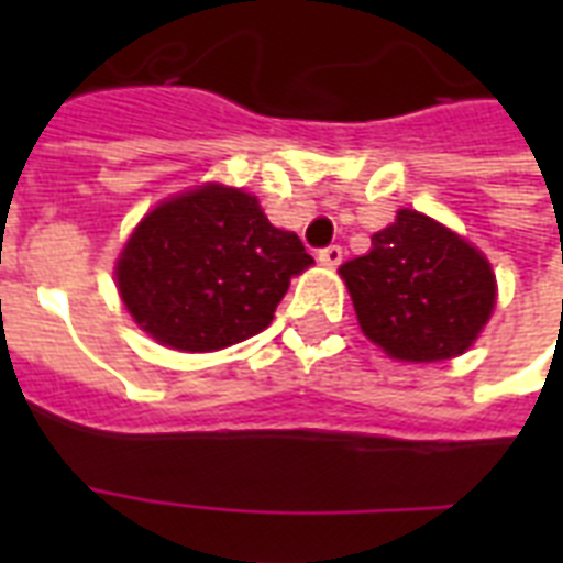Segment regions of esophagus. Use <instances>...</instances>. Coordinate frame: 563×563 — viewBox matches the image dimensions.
<instances>
[{"mask_svg":"<svg viewBox=\"0 0 563 563\" xmlns=\"http://www.w3.org/2000/svg\"><path fill=\"white\" fill-rule=\"evenodd\" d=\"M318 260H321L324 265H330V268H335V265L344 260V247L342 245L321 247V251H318Z\"/></svg>","mask_w":563,"mask_h":563,"instance_id":"1","label":"esophagus"}]
</instances>
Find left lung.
<instances>
[{
	"instance_id": "left-lung-1",
	"label": "left lung",
	"mask_w": 563,
	"mask_h": 563,
	"mask_svg": "<svg viewBox=\"0 0 563 563\" xmlns=\"http://www.w3.org/2000/svg\"><path fill=\"white\" fill-rule=\"evenodd\" d=\"M362 333L402 362L453 360L490 318L497 286L488 260L415 210L371 236L365 256L339 268Z\"/></svg>"
}]
</instances>
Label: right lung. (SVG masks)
I'll return each mask as SVG.
<instances>
[{
  "label": "right lung",
  "mask_w": 563,
  "mask_h": 563,
  "mask_svg": "<svg viewBox=\"0 0 563 563\" xmlns=\"http://www.w3.org/2000/svg\"><path fill=\"white\" fill-rule=\"evenodd\" d=\"M312 265L254 195L219 184L163 201L117 263L128 312L175 351H219L272 324L289 280Z\"/></svg>",
  "instance_id": "right-lung-1"
}]
</instances>
